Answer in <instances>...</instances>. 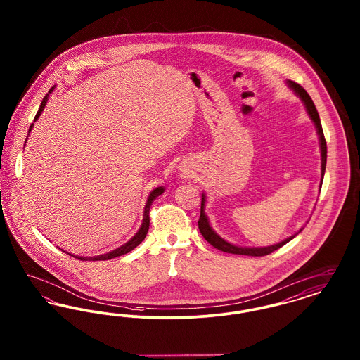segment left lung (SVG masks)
Wrapping results in <instances>:
<instances>
[{
	"instance_id": "left-lung-1",
	"label": "left lung",
	"mask_w": 360,
	"mask_h": 360,
	"mask_svg": "<svg viewBox=\"0 0 360 360\" xmlns=\"http://www.w3.org/2000/svg\"><path fill=\"white\" fill-rule=\"evenodd\" d=\"M289 85L291 89L301 97V100L305 103V106L308 109L309 115L311 117V120L314 121L316 124V128H317V134L320 136V148H321V175L324 178V172H326V137H324V132H323V127H321V121L319 117V113H317V109L314 106V103L311 101L310 96L307 93V90L302 87V86L289 81ZM205 195H202V201H201V214H200V220H198V228H200V232L201 235L205 238L206 241L209 244H212L214 248L224 251V252H228V254H236V255H247V257H264V255H269L271 252L276 251L278 248H281L282 245H285L288 241H290L294 236H290L278 244L274 245H270V247H262V248H243V247H236L233 244H229L226 243L225 240L221 239L209 225L207 221V217L205 216Z\"/></svg>"
}]
</instances>
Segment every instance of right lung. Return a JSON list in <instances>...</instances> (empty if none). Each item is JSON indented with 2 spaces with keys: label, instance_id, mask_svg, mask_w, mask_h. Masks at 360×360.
<instances>
[{
  "label": "right lung",
  "instance_id": "1",
  "mask_svg": "<svg viewBox=\"0 0 360 360\" xmlns=\"http://www.w3.org/2000/svg\"><path fill=\"white\" fill-rule=\"evenodd\" d=\"M51 90L49 91V93H51ZM47 98H49V94L43 98V101L40 103V108H39V110H37V113H36V116H34V120H37L39 119V116H40V113L43 112V109H44V106H46V103H47ZM34 125V124H32ZM32 125L30 127V131L32 129ZM165 191V188H156L151 191V194H150V197H148V200H147V204H146V207H144V217H143V223H141V226H140V229L137 231L136 235L132 238V239L129 240V241H127L125 244H122L121 247L119 248H116V250H113L112 252H108V254H103V255H98V257H75L77 259H81V260H109V259H113V257H121V255H125V254H128V252H131L135 247H137L144 238H146V235H147V232H148V228H150V207L153 205V202H154L155 198L156 197H159L162 193ZM71 255V254H69ZM72 257V255H71Z\"/></svg>",
  "mask_w": 360,
  "mask_h": 360
}]
</instances>
